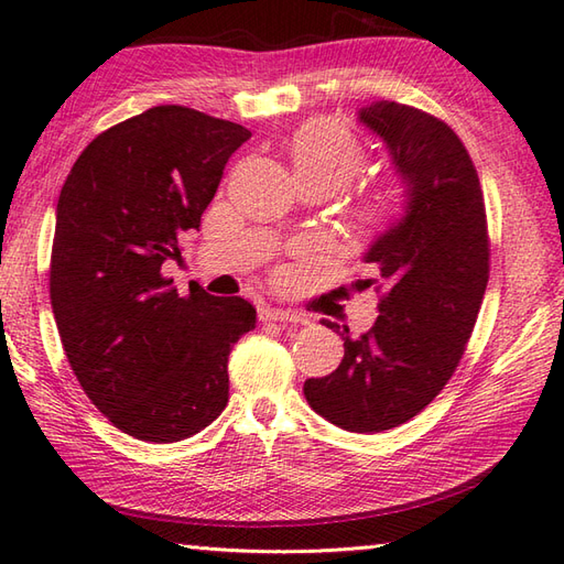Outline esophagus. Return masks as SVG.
I'll use <instances>...</instances> for the list:
<instances>
[{
  "label": "esophagus",
  "mask_w": 564,
  "mask_h": 564,
  "mask_svg": "<svg viewBox=\"0 0 564 564\" xmlns=\"http://www.w3.org/2000/svg\"><path fill=\"white\" fill-rule=\"evenodd\" d=\"M262 321H280V324H308V318L302 314L286 312V308H274V306H265L260 312Z\"/></svg>",
  "instance_id": "obj_1"
}]
</instances>
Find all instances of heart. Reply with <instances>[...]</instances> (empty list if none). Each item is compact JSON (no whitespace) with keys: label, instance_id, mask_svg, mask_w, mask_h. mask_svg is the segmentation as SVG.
Instances as JSON below:
<instances>
[{"label":"heart","instance_id":"heart-1","mask_svg":"<svg viewBox=\"0 0 564 564\" xmlns=\"http://www.w3.org/2000/svg\"><path fill=\"white\" fill-rule=\"evenodd\" d=\"M294 175L302 182H324L328 189L343 185L365 165V145L346 126L333 119H312L290 138ZM401 204V187L392 180L367 185L355 197V214L362 221L392 216Z\"/></svg>","mask_w":564,"mask_h":564}]
</instances>
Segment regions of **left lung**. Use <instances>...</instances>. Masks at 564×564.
I'll use <instances>...</instances> for the list:
<instances>
[{"mask_svg":"<svg viewBox=\"0 0 564 564\" xmlns=\"http://www.w3.org/2000/svg\"><path fill=\"white\" fill-rule=\"evenodd\" d=\"M387 143L406 187V212L379 236L365 262L377 278L379 316L343 338L340 365L306 379L318 416L350 433H382L416 416L453 377L473 336L489 282V234L477 170L457 133L438 117L397 101L360 109Z\"/></svg>","mask_w":564,"mask_h":564,"instance_id":"1","label":"left lung"}]
</instances>
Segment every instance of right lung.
I'll use <instances>...</instances> for the list:
<instances>
[{
	"mask_svg": "<svg viewBox=\"0 0 564 564\" xmlns=\"http://www.w3.org/2000/svg\"><path fill=\"white\" fill-rule=\"evenodd\" d=\"M246 126L163 105L99 133L67 175L51 250V306L79 387L119 431L177 443L228 404V352L256 306L163 274L199 228Z\"/></svg>",
	"mask_w": 564,
	"mask_h": 564,
	"instance_id": "right-lung-1",
	"label": "right lung"
}]
</instances>
